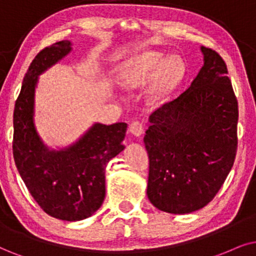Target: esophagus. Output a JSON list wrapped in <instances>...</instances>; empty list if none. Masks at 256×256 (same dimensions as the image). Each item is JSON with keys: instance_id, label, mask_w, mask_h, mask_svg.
Returning <instances> with one entry per match:
<instances>
[{"instance_id": "34e87169", "label": "esophagus", "mask_w": 256, "mask_h": 256, "mask_svg": "<svg viewBox=\"0 0 256 256\" xmlns=\"http://www.w3.org/2000/svg\"><path fill=\"white\" fill-rule=\"evenodd\" d=\"M128 132L134 134V137H139L144 134V126L140 122H132L130 128H128Z\"/></svg>"}]
</instances>
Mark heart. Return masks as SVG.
<instances>
[{"label": "heart", "mask_w": 256, "mask_h": 256, "mask_svg": "<svg viewBox=\"0 0 256 256\" xmlns=\"http://www.w3.org/2000/svg\"><path fill=\"white\" fill-rule=\"evenodd\" d=\"M183 66L176 58H168L160 52L146 50L122 61L117 68V82L124 90L142 88L151 84L148 98L160 102L177 84Z\"/></svg>", "instance_id": "obj_1"}]
</instances>
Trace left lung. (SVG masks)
Instances as JSON below:
<instances>
[{
	"label": "left lung",
	"mask_w": 256,
	"mask_h": 256,
	"mask_svg": "<svg viewBox=\"0 0 256 256\" xmlns=\"http://www.w3.org/2000/svg\"><path fill=\"white\" fill-rule=\"evenodd\" d=\"M202 68L178 96L150 114L144 137L148 198L162 212L189 214L214 198L234 164L238 100L224 61L200 47Z\"/></svg>",
	"instance_id": "left-lung-1"
}]
</instances>
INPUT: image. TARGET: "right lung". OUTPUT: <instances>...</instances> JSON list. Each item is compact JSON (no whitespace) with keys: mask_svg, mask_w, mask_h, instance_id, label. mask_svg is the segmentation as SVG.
I'll use <instances>...</instances> for the list:
<instances>
[{"mask_svg":"<svg viewBox=\"0 0 256 256\" xmlns=\"http://www.w3.org/2000/svg\"><path fill=\"white\" fill-rule=\"evenodd\" d=\"M72 52L62 40L42 50L32 61L14 110V160L26 186L44 212L62 221L92 216L105 198V168L124 150L126 122H94L68 146L44 143L34 122L38 76Z\"/></svg>","mask_w":256,"mask_h":256,"instance_id":"obj_1","label":"right lung"}]
</instances>
